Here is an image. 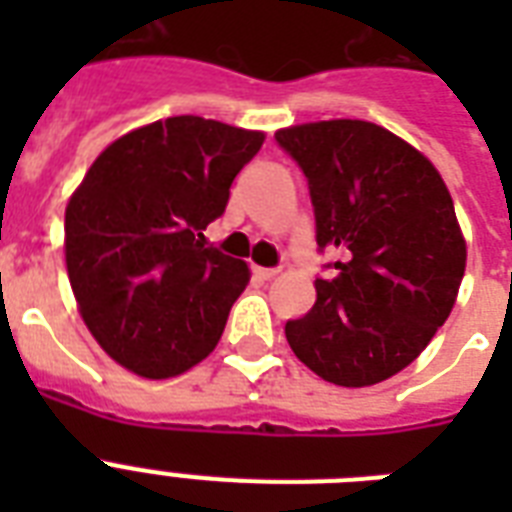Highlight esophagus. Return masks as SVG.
<instances>
[{"instance_id": "obj_1", "label": "esophagus", "mask_w": 512, "mask_h": 512, "mask_svg": "<svg viewBox=\"0 0 512 512\" xmlns=\"http://www.w3.org/2000/svg\"><path fill=\"white\" fill-rule=\"evenodd\" d=\"M255 276L263 281H271L279 276V271H276V268H255Z\"/></svg>"}]
</instances>
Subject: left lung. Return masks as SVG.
Masks as SVG:
<instances>
[{
    "label": "left lung",
    "instance_id": "left-lung-1",
    "mask_svg": "<svg viewBox=\"0 0 512 512\" xmlns=\"http://www.w3.org/2000/svg\"><path fill=\"white\" fill-rule=\"evenodd\" d=\"M303 167L319 249H340L316 305L287 321L289 348L321 380L366 388L420 356L449 319L468 247L452 193L428 156L380 124L329 119L284 127Z\"/></svg>",
    "mask_w": 512,
    "mask_h": 512
}]
</instances>
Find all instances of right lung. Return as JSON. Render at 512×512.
I'll use <instances>...</instances> for the list:
<instances>
[{
	"label": "right lung",
	"mask_w": 512,
	"mask_h": 512,
	"mask_svg": "<svg viewBox=\"0 0 512 512\" xmlns=\"http://www.w3.org/2000/svg\"><path fill=\"white\" fill-rule=\"evenodd\" d=\"M265 132L201 116L116 138L66 207V268L98 345L146 380L188 372L215 350L249 284L244 260L204 247L233 177Z\"/></svg>",
	"instance_id": "1"
}]
</instances>
